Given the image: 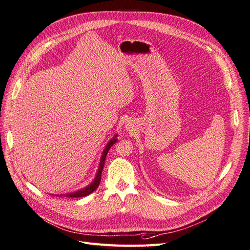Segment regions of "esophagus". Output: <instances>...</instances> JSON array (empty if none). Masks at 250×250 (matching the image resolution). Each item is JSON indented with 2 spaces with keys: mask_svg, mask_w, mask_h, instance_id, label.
Returning a JSON list of instances; mask_svg holds the SVG:
<instances>
[{
  "mask_svg": "<svg viewBox=\"0 0 250 250\" xmlns=\"http://www.w3.org/2000/svg\"><path fill=\"white\" fill-rule=\"evenodd\" d=\"M125 130H127V131H133V130H134V125H133L132 123H130V122H127V123L125 125Z\"/></svg>",
  "mask_w": 250,
  "mask_h": 250,
  "instance_id": "esophagus-1",
  "label": "esophagus"
}]
</instances>
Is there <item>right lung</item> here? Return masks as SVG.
<instances>
[{"instance_id": "obj_1", "label": "right lung", "mask_w": 250, "mask_h": 250, "mask_svg": "<svg viewBox=\"0 0 250 250\" xmlns=\"http://www.w3.org/2000/svg\"><path fill=\"white\" fill-rule=\"evenodd\" d=\"M117 134H115L112 138L109 140V142L106 144V146H104L103 152H102V156H101V159H100V162H99V167H98V170H96V173H95V176L94 179L92 180V182L87 185L86 187L80 189V190H77V191H74V192H68V193H65V194H60L61 195H65L67 197H83V196H87L89 195L90 193H92L96 188L99 187L100 185V182H101V175H102V171H103V168H104V160H106V157H107V154L109 149L111 148V146H113L114 143H116L117 141ZM55 195H58L59 194H55Z\"/></svg>"}]
</instances>
